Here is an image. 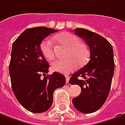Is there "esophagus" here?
Returning a JSON list of instances; mask_svg holds the SVG:
<instances>
[{
  "label": "esophagus",
  "instance_id": "obj_1",
  "mask_svg": "<svg viewBox=\"0 0 125 125\" xmlns=\"http://www.w3.org/2000/svg\"><path fill=\"white\" fill-rule=\"evenodd\" d=\"M65 78H66V83H68L69 82V79H70V77L68 75H65Z\"/></svg>",
  "mask_w": 125,
  "mask_h": 125
}]
</instances>
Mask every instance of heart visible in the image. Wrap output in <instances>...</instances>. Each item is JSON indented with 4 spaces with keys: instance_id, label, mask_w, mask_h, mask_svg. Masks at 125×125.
Here are the masks:
<instances>
[{
    "instance_id": "obj_1",
    "label": "heart",
    "mask_w": 125,
    "mask_h": 125,
    "mask_svg": "<svg viewBox=\"0 0 125 125\" xmlns=\"http://www.w3.org/2000/svg\"><path fill=\"white\" fill-rule=\"evenodd\" d=\"M54 39L61 45L68 47L66 54V59H57L52 63L51 68L53 71L61 73H69L77 66H83L87 62L90 57V51L87 45L79 41L78 37L70 32H63L58 34ZM41 52L42 56L48 61L54 57V47L52 41L45 39L41 44Z\"/></svg>"
}]
</instances>
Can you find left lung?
Wrapping results in <instances>:
<instances>
[{
    "instance_id": "obj_1",
    "label": "left lung",
    "mask_w": 125,
    "mask_h": 125,
    "mask_svg": "<svg viewBox=\"0 0 125 125\" xmlns=\"http://www.w3.org/2000/svg\"><path fill=\"white\" fill-rule=\"evenodd\" d=\"M73 31L88 45L90 58L89 62L70 78V84L81 87L80 94L73 98L72 102L80 112L92 113L103 106L111 90L115 68L113 47L94 32L80 28Z\"/></svg>"
}]
</instances>
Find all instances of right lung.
Here are the masks:
<instances>
[{"label": "right lung", "mask_w": 125, "mask_h": 125, "mask_svg": "<svg viewBox=\"0 0 125 125\" xmlns=\"http://www.w3.org/2000/svg\"><path fill=\"white\" fill-rule=\"evenodd\" d=\"M57 31L44 26L27 29L12 44L9 65L12 89L19 104L32 113L47 111L52 106L54 90L66 83L62 73L46 75L50 66L40 48L41 42Z\"/></svg>", "instance_id": "obj_1"}]
</instances>
